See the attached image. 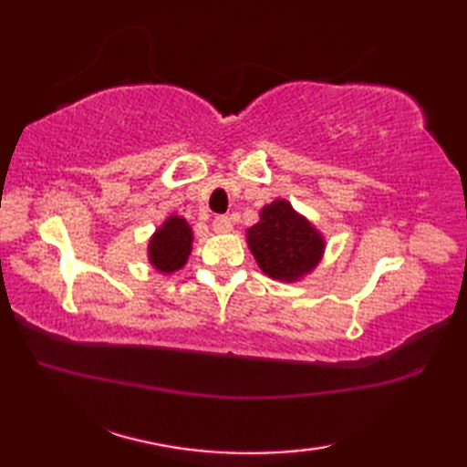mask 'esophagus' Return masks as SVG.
Returning <instances> with one entry per match:
<instances>
[{"label":"esophagus","instance_id":"obj_1","mask_svg":"<svg viewBox=\"0 0 467 467\" xmlns=\"http://www.w3.org/2000/svg\"><path fill=\"white\" fill-rule=\"evenodd\" d=\"M233 228V223H231V218L228 216H214V221H213V231L214 233H228Z\"/></svg>","mask_w":467,"mask_h":467}]
</instances>
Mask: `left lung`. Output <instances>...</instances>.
<instances>
[{
    "mask_svg": "<svg viewBox=\"0 0 467 467\" xmlns=\"http://www.w3.org/2000/svg\"><path fill=\"white\" fill-rule=\"evenodd\" d=\"M246 239L261 269L279 281H296L313 271L325 249L321 234L286 201L265 206Z\"/></svg>",
    "mask_w": 467,
    "mask_h": 467,
    "instance_id": "8db88e82",
    "label": "left lung"
}]
</instances>
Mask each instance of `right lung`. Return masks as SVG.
Returning a JSON list of instances; mask_svg holds the SVG:
<instances>
[{"instance_id":"add662e5","label":"right lung","mask_w":467,"mask_h":467,"mask_svg":"<svg viewBox=\"0 0 467 467\" xmlns=\"http://www.w3.org/2000/svg\"><path fill=\"white\" fill-rule=\"evenodd\" d=\"M192 231L181 216H168V221L158 228L148 246L150 263L162 273H174L184 266L191 254Z\"/></svg>"}]
</instances>
